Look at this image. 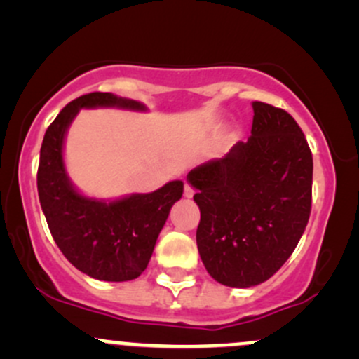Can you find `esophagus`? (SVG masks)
<instances>
[{
    "label": "esophagus",
    "instance_id": "obj_1",
    "mask_svg": "<svg viewBox=\"0 0 359 359\" xmlns=\"http://www.w3.org/2000/svg\"><path fill=\"white\" fill-rule=\"evenodd\" d=\"M184 196L187 197V199H191V197L194 196V189H192L189 184H185V187H184Z\"/></svg>",
    "mask_w": 359,
    "mask_h": 359
}]
</instances>
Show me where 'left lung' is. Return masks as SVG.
Here are the masks:
<instances>
[{
  "instance_id": "obj_1",
  "label": "left lung",
  "mask_w": 359,
  "mask_h": 359,
  "mask_svg": "<svg viewBox=\"0 0 359 359\" xmlns=\"http://www.w3.org/2000/svg\"><path fill=\"white\" fill-rule=\"evenodd\" d=\"M248 142L189 172L201 209L196 241L216 282H266L294 253L312 203V154L287 111L255 101Z\"/></svg>"
}]
</instances>
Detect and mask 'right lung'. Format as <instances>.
I'll return each mask as SVG.
<instances>
[{
  "label": "right lung",
  "instance_id": "1",
  "mask_svg": "<svg viewBox=\"0 0 359 359\" xmlns=\"http://www.w3.org/2000/svg\"><path fill=\"white\" fill-rule=\"evenodd\" d=\"M84 108L147 111L142 102L111 93H90L69 102L47 128L40 148V205L57 246L77 270L104 282H126L147 269L168 212L182 197L184 182L172 180L154 192L113 201L81 194L65 170L64 142Z\"/></svg>",
  "mask_w": 359,
  "mask_h": 359
}]
</instances>
